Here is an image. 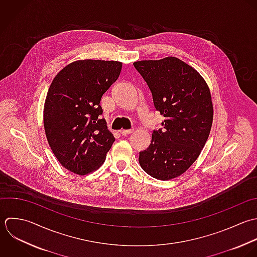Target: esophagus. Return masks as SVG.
Masks as SVG:
<instances>
[{"mask_svg":"<svg viewBox=\"0 0 257 257\" xmlns=\"http://www.w3.org/2000/svg\"><path fill=\"white\" fill-rule=\"evenodd\" d=\"M133 131H134V129H127V130L122 129V130H120V133L122 135H128V134H131Z\"/></svg>","mask_w":257,"mask_h":257,"instance_id":"obj_1","label":"esophagus"}]
</instances>
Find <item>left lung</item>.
<instances>
[{"label": "left lung", "mask_w": 257, "mask_h": 257, "mask_svg": "<svg viewBox=\"0 0 257 257\" xmlns=\"http://www.w3.org/2000/svg\"><path fill=\"white\" fill-rule=\"evenodd\" d=\"M146 81L155 109L165 117L149 147L139 154L142 169L159 180L183 174L198 158L213 121L209 87L191 66L176 57L133 63Z\"/></svg>", "instance_id": "8db88e82"}]
</instances>
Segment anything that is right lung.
Segmentation results:
<instances>
[{
    "label": "right lung",
    "mask_w": 257,
    "mask_h": 257,
    "mask_svg": "<svg viewBox=\"0 0 257 257\" xmlns=\"http://www.w3.org/2000/svg\"><path fill=\"white\" fill-rule=\"evenodd\" d=\"M121 69L118 61L78 60L51 83L44 105L46 137L61 165L75 174L97 170L115 141L100 117V101Z\"/></svg>",
    "instance_id": "obj_1"
}]
</instances>
